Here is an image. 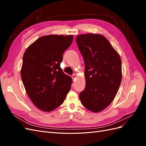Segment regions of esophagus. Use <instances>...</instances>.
<instances>
[{"mask_svg":"<svg viewBox=\"0 0 146 146\" xmlns=\"http://www.w3.org/2000/svg\"><path fill=\"white\" fill-rule=\"evenodd\" d=\"M71 77H72V80H74L75 79H76V75H75V74H73V75H72Z\"/></svg>","mask_w":146,"mask_h":146,"instance_id":"34e87169","label":"esophagus"}]
</instances>
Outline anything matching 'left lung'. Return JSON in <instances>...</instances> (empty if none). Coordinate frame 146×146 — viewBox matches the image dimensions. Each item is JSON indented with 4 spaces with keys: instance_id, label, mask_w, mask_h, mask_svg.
<instances>
[{
    "instance_id": "8db88e82",
    "label": "left lung",
    "mask_w": 146,
    "mask_h": 146,
    "mask_svg": "<svg viewBox=\"0 0 146 146\" xmlns=\"http://www.w3.org/2000/svg\"><path fill=\"white\" fill-rule=\"evenodd\" d=\"M85 64V88L79 97L82 105L100 112L112 102L122 80V62L117 52L103 35L83 34L76 38Z\"/></svg>"
}]
</instances>
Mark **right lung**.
<instances>
[{"label":"right lung","instance_id":"obj_1","mask_svg":"<svg viewBox=\"0 0 146 146\" xmlns=\"http://www.w3.org/2000/svg\"><path fill=\"white\" fill-rule=\"evenodd\" d=\"M72 41V35L43 36L24 53L22 81L33 104L44 111L60 107L71 88L72 78L63 72L60 64Z\"/></svg>","mask_w":146,"mask_h":146}]
</instances>
